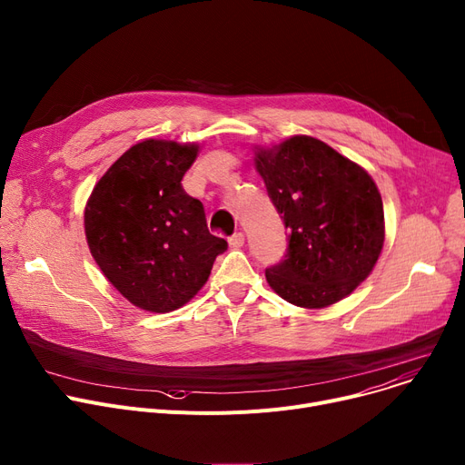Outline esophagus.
Listing matches in <instances>:
<instances>
[{
	"label": "esophagus",
	"mask_w": 465,
	"mask_h": 465,
	"mask_svg": "<svg viewBox=\"0 0 465 465\" xmlns=\"http://www.w3.org/2000/svg\"><path fill=\"white\" fill-rule=\"evenodd\" d=\"M228 242H230L232 249H241V246L244 244V235H242L241 232H237V233H233V235L228 239Z\"/></svg>",
	"instance_id": "34e87169"
}]
</instances>
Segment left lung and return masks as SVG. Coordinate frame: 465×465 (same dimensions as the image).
Listing matches in <instances>:
<instances>
[{
  "label": "left lung",
  "mask_w": 465,
  "mask_h": 465,
  "mask_svg": "<svg viewBox=\"0 0 465 465\" xmlns=\"http://www.w3.org/2000/svg\"><path fill=\"white\" fill-rule=\"evenodd\" d=\"M254 164L290 230L284 260L265 269L269 286L302 308L350 295L372 272L385 241L374 179L312 136L258 149Z\"/></svg>",
  "instance_id": "8db88e82"
}]
</instances>
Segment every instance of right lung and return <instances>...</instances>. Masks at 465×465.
<instances>
[{
  "label": "right lung",
  "mask_w": 465,
  "mask_h": 465,
  "mask_svg": "<svg viewBox=\"0 0 465 465\" xmlns=\"http://www.w3.org/2000/svg\"><path fill=\"white\" fill-rule=\"evenodd\" d=\"M198 143L143 140L93 189L84 226L91 256L110 284L147 312H172L207 282L228 242L207 230L200 200L181 179Z\"/></svg>",
  "instance_id": "right-lung-1"
}]
</instances>
